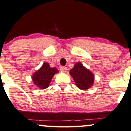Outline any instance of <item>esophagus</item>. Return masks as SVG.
Here are the masks:
<instances>
[{
    "label": "esophagus",
    "instance_id": "obj_1",
    "mask_svg": "<svg viewBox=\"0 0 131 131\" xmlns=\"http://www.w3.org/2000/svg\"><path fill=\"white\" fill-rule=\"evenodd\" d=\"M67 67H60V71L61 72H66L67 71Z\"/></svg>",
    "mask_w": 131,
    "mask_h": 131
}]
</instances>
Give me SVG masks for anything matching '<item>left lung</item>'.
Listing matches in <instances>:
<instances>
[{
    "label": "left lung",
    "instance_id": "left-lung-1",
    "mask_svg": "<svg viewBox=\"0 0 131 131\" xmlns=\"http://www.w3.org/2000/svg\"><path fill=\"white\" fill-rule=\"evenodd\" d=\"M70 74L79 89L85 90L93 86L94 80L93 74L81 63H76L70 70Z\"/></svg>",
    "mask_w": 131,
    "mask_h": 131
}]
</instances>
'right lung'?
I'll list each match as a JSON object with an SVG mask.
<instances>
[{
	"label": "right lung",
	"instance_id": "right-lung-1",
	"mask_svg": "<svg viewBox=\"0 0 131 131\" xmlns=\"http://www.w3.org/2000/svg\"><path fill=\"white\" fill-rule=\"evenodd\" d=\"M59 72L56 68H51L48 63H44L42 67L32 75V81L40 89L48 88L53 76Z\"/></svg>",
	"mask_w": 131,
	"mask_h": 131
}]
</instances>
